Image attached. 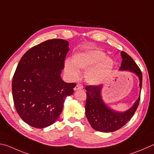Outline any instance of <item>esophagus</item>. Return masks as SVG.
Here are the masks:
<instances>
[{
	"label": "esophagus",
	"mask_w": 154,
	"mask_h": 154,
	"mask_svg": "<svg viewBox=\"0 0 154 154\" xmlns=\"http://www.w3.org/2000/svg\"><path fill=\"white\" fill-rule=\"evenodd\" d=\"M83 88V86L82 84H81V83H77L76 86L75 87L74 89H75V90H77V89H82Z\"/></svg>",
	"instance_id": "1"
}]
</instances>
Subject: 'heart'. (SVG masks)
Here are the masks:
<instances>
[{"label": "heart", "mask_w": 154, "mask_h": 154, "mask_svg": "<svg viewBox=\"0 0 154 154\" xmlns=\"http://www.w3.org/2000/svg\"><path fill=\"white\" fill-rule=\"evenodd\" d=\"M91 66L93 67L86 72L85 79L91 84H99L108 77L113 68L114 62L110 58L106 57L104 52L88 50L75 54L72 61L66 60L65 71L69 77L75 79L79 75L78 70L87 69Z\"/></svg>", "instance_id": "obj_1"}]
</instances>
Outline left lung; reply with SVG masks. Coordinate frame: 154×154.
Segmentation results:
<instances>
[{"label":"left lung","mask_w":154,"mask_h":154,"mask_svg":"<svg viewBox=\"0 0 154 154\" xmlns=\"http://www.w3.org/2000/svg\"><path fill=\"white\" fill-rule=\"evenodd\" d=\"M122 61L120 69L130 71L137 75L142 87V72L138 65L127 53L121 52ZM101 85H89L85 86L87 100L85 115L91 127L97 131L104 133L114 132L122 128L132 118L139 104L140 96L132 108L125 112H116L108 108L101 98Z\"/></svg>","instance_id":"8db88e82"}]
</instances>
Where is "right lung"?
<instances>
[{
  "label": "right lung",
  "mask_w": 154,
  "mask_h": 154,
  "mask_svg": "<svg viewBox=\"0 0 154 154\" xmlns=\"http://www.w3.org/2000/svg\"><path fill=\"white\" fill-rule=\"evenodd\" d=\"M68 42L52 39L30 48L21 58L12 82L14 105L19 116L35 128L54 123L65 98L75 83H66L60 74L69 52Z\"/></svg>",
  "instance_id": "add662e5"
}]
</instances>
